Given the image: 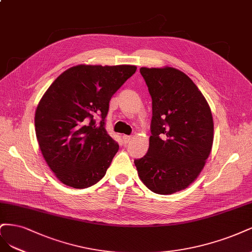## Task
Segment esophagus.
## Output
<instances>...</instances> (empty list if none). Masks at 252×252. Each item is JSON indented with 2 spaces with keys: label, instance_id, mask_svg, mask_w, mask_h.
I'll use <instances>...</instances> for the list:
<instances>
[{
  "label": "esophagus",
  "instance_id": "esophagus-1",
  "mask_svg": "<svg viewBox=\"0 0 252 252\" xmlns=\"http://www.w3.org/2000/svg\"><path fill=\"white\" fill-rule=\"evenodd\" d=\"M123 139H124V142H125V143H128L129 141L132 140V136H128V135H124V136H123Z\"/></svg>",
  "mask_w": 252,
  "mask_h": 252
}]
</instances>
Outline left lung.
Masks as SVG:
<instances>
[{
	"mask_svg": "<svg viewBox=\"0 0 252 252\" xmlns=\"http://www.w3.org/2000/svg\"><path fill=\"white\" fill-rule=\"evenodd\" d=\"M152 96L148 153L134 161L145 186L159 194L188 189L213 148L214 120L198 87L172 67L140 68Z\"/></svg>",
	"mask_w": 252,
	"mask_h": 252,
	"instance_id": "obj_1",
	"label": "left lung"
}]
</instances>
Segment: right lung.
<instances>
[{
	"label": "right lung",
	"instance_id": "right-lung-1",
	"mask_svg": "<svg viewBox=\"0 0 252 252\" xmlns=\"http://www.w3.org/2000/svg\"><path fill=\"white\" fill-rule=\"evenodd\" d=\"M136 69L78 64L63 72L40 98L35 134L45 161L62 183L87 189L107 173L119 145L105 131L104 118L111 97Z\"/></svg>",
	"mask_w": 252,
	"mask_h": 252
}]
</instances>
